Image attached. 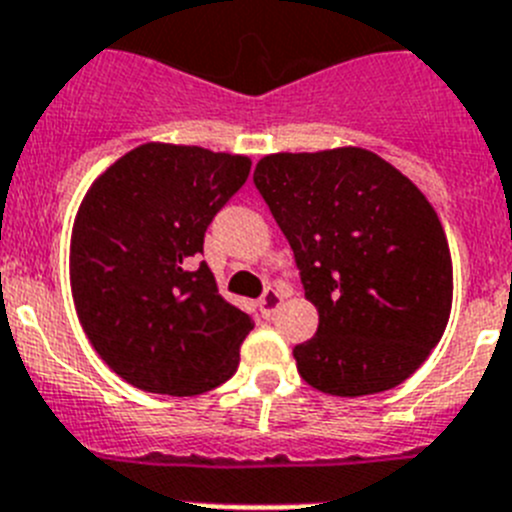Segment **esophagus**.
Instances as JSON below:
<instances>
[{
	"label": "esophagus",
	"instance_id": "esophagus-1",
	"mask_svg": "<svg viewBox=\"0 0 512 512\" xmlns=\"http://www.w3.org/2000/svg\"><path fill=\"white\" fill-rule=\"evenodd\" d=\"M282 292H279V289H274V287H266V292L264 295L259 297V310H261V315H264V318H271V315H274V312L279 310V307H282Z\"/></svg>",
	"mask_w": 512,
	"mask_h": 512
}]
</instances>
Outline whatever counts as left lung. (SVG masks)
<instances>
[{"mask_svg":"<svg viewBox=\"0 0 512 512\" xmlns=\"http://www.w3.org/2000/svg\"><path fill=\"white\" fill-rule=\"evenodd\" d=\"M253 184L295 251L320 323L295 346L297 372L325 395L397 387L441 341L454 271L425 194L364 148L271 153Z\"/></svg>","mask_w":512,"mask_h":512,"instance_id":"1","label":"left lung"}]
</instances>
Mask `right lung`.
<instances>
[{"mask_svg": "<svg viewBox=\"0 0 512 512\" xmlns=\"http://www.w3.org/2000/svg\"><path fill=\"white\" fill-rule=\"evenodd\" d=\"M248 171L246 156L146 143L81 202L71 233L76 312L104 364L138 390L202 395L238 369L253 320L220 297L197 259Z\"/></svg>", "mask_w": 512, "mask_h": 512, "instance_id": "1", "label": "right lung"}]
</instances>
